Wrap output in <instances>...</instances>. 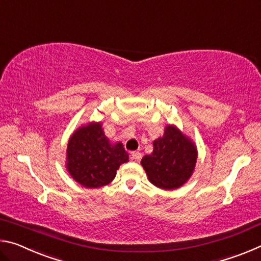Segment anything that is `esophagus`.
<instances>
[{
    "instance_id": "esophagus-1",
    "label": "esophagus",
    "mask_w": 261,
    "mask_h": 261,
    "mask_svg": "<svg viewBox=\"0 0 261 261\" xmlns=\"http://www.w3.org/2000/svg\"><path fill=\"white\" fill-rule=\"evenodd\" d=\"M131 158H132V160H135V161H140L141 153L140 152H131Z\"/></svg>"
}]
</instances>
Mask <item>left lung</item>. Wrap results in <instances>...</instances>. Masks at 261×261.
Returning a JSON list of instances; mask_svg holds the SVG:
<instances>
[{
	"label": "left lung",
	"mask_w": 261,
	"mask_h": 261,
	"mask_svg": "<svg viewBox=\"0 0 261 261\" xmlns=\"http://www.w3.org/2000/svg\"><path fill=\"white\" fill-rule=\"evenodd\" d=\"M194 141L177 126L168 124L162 137L153 141V152L141 159L148 180L156 188L176 190L188 182L196 168Z\"/></svg>",
	"instance_id": "obj_1"
}]
</instances>
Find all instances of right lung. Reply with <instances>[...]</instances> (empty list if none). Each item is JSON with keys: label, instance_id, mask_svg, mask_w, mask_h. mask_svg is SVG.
Wrapping results in <instances>:
<instances>
[{"label": "right lung", "instance_id": "add662e5", "mask_svg": "<svg viewBox=\"0 0 261 261\" xmlns=\"http://www.w3.org/2000/svg\"><path fill=\"white\" fill-rule=\"evenodd\" d=\"M127 161L129 154L123 144L109 140L102 122H88L70 136L65 168L84 188L95 189L109 184L120 166Z\"/></svg>", "mask_w": 261, "mask_h": 261}]
</instances>
